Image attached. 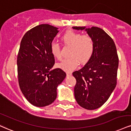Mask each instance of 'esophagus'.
Instances as JSON below:
<instances>
[{
    "instance_id": "1",
    "label": "esophagus",
    "mask_w": 131,
    "mask_h": 131,
    "mask_svg": "<svg viewBox=\"0 0 131 131\" xmlns=\"http://www.w3.org/2000/svg\"><path fill=\"white\" fill-rule=\"evenodd\" d=\"M72 75V72H67V76H70V75Z\"/></svg>"
}]
</instances>
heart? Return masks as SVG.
<instances>
[{"label": "heart", "mask_w": 131, "mask_h": 131, "mask_svg": "<svg viewBox=\"0 0 131 131\" xmlns=\"http://www.w3.org/2000/svg\"><path fill=\"white\" fill-rule=\"evenodd\" d=\"M66 46L71 47L69 59H64L57 64V67L64 71L70 72L75 70L80 63H87L92 57L94 51V42L89 35H83L73 31H68L61 38ZM52 55L58 60L61 59L60 47L56 42L50 45Z\"/></svg>", "instance_id": "obj_1"}]
</instances>
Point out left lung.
I'll return each instance as SVG.
<instances>
[{"mask_svg": "<svg viewBox=\"0 0 131 131\" xmlns=\"http://www.w3.org/2000/svg\"><path fill=\"white\" fill-rule=\"evenodd\" d=\"M85 30L94 42L92 57L82 68L72 72L76 79L74 96L78 104L87 110L101 107L116 85L118 57L112 38L97 27H72Z\"/></svg>", "mask_w": 131, "mask_h": 131, "instance_id": "8db88e82", "label": "left lung"}]
</instances>
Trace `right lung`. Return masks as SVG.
Returning <instances> with one entry per match:
<instances>
[{"label": "right lung", "instance_id": "right-lung-1", "mask_svg": "<svg viewBox=\"0 0 131 131\" xmlns=\"http://www.w3.org/2000/svg\"><path fill=\"white\" fill-rule=\"evenodd\" d=\"M58 28L41 24L27 31L20 41L17 58L19 87L27 100L37 107L52 104L57 88L66 77L60 68L50 70L55 64L50 46Z\"/></svg>", "mask_w": 131, "mask_h": 131}]
</instances>
